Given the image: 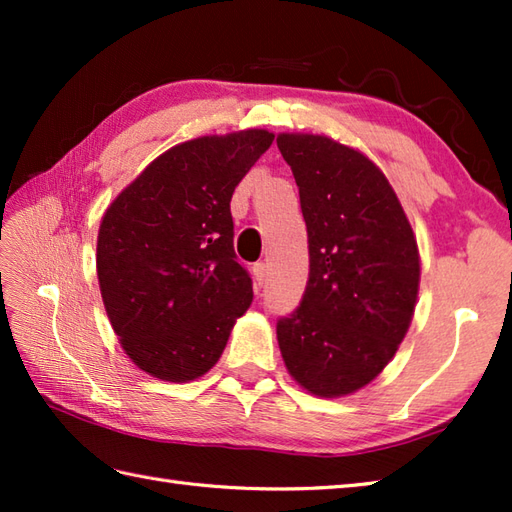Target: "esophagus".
Returning <instances> with one entry per match:
<instances>
[{
  "label": "esophagus",
  "instance_id": "1",
  "mask_svg": "<svg viewBox=\"0 0 512 512\" xmlns=\"http://www.w3.org/2000/svg\"><path fill=\"white\" fill-rule=\"evenodd\" d=\"M266 264H255L253 266V279H255V286L259 288V286H264V281H266Z\"/></svg>",
  "mask_w": 512,
  "mask_h": 512
}]
</instances>
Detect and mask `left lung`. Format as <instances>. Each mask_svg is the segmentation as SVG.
Instances as JSON below:
<instances>
[{"label": "left lung", "instance_id": "left-lung-1", "mask_svg": "<svg viewBox=\"0 0 512 512\" xmlns=\"http://www.w3.org/2000/svg\"><path fill=\"white\" fill-rule=\"evenodd\" d=\"M299 187L310 275L299 308L277 321L290 376L321 398L354 394L383 372L416 310L420 255L398 195L358 149L279 134Z\"/></svg>", "mask_w": 512, "mask_h": 512}]
</instances>
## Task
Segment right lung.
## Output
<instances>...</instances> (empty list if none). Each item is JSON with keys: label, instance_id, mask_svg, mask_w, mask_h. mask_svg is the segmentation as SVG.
Returning <instances> with one entry per match:
<instances>
[{"label": "right lung", "instance_id": "obj_1", "mask_svg": "<svg viewBox=\"0 0 512 512\" xmlns=\"http://www.w3.org/2000/svg\"><path fill=\"white\" fill-rule=\"evenodd\" d=\"M266 129L171 147L107 206L96 242L101 297L125 354L189 383L220 361L253 281L233 248V191L273 145Z\"/></svg>", "mask_w": 512, "mask_h": 512}]
</instances>
